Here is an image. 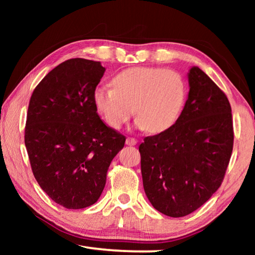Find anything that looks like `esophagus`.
Instances as JSON below:
<instances>
[{
    "instance_id": "obj_1",
    "label": "esophagus",
    "mask_w": 255,
    "mask_h": 255,
    "mask_svg": "<svg viewBox=\"0 0 255 255\" xmlns=\"http://www.w3.org/2000/svg\"><path fill=\"white\" fill-rule=\"evenodd\" d=\"M126 144H127L128 146H133V145H136V144H137V139H136V138H132V137H127V139H126Z\"/></svg>"
}]
</instances>
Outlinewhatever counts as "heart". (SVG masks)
<instances>
[{
	"mask_svg": "<svg viewBox=\"0 0 255 255\" xmlns=\"http://www.w3.org/2000/svg\"><path fill=\"white\" fill-rule=\"evenodd\" d=\"M111 82L112 88L99 86L92 98L97 111L114 129L122 128L133 111L138 128L163 132L178 122L187 101V82L170 68L130 67Z\"/></svg>",
	"mask_w": 255,
	"mask_h": 255,
	"instance_id": "b5f03b06",
	"label": "heart"
}]
</instances>
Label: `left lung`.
<instances>
[{"label": "left lung", "mask_w": 255, "mask_h": 255, "mask_svg": "<svg viewBox=\"0 0 255 255\" xmlns=\"http://www.w3.org/2000/svg\"><path fill=\"white\" fill-rule=\"evenodd\" d=\"M188 76L189 96L178 122L139 145L146 196L170 217L193 213L217 191L234 144L226 94L199 67Z\"/></svg>", "instance_id": "left-lung-1"}]
</instances>
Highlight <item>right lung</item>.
I'll list each match as a JSON object with an SVG mask.
<instances>
[{"label":"right lung","instance_id":"obj_1","mask_svg":"<svg viewBox=\"0 0 255 255\" xmlns=\"http://www.w3.org/2000/svg\"><path fill=\"white\" fill-rule=\"evenodd\" d=\"M105 71L100 62L65 60L30 98L24 144L32 173L47 195L67 209L98 201L110 163L126 141L94 107L93 92Z\"/></svg>","mask_w":255,"mask_h":255}]
</instances>
